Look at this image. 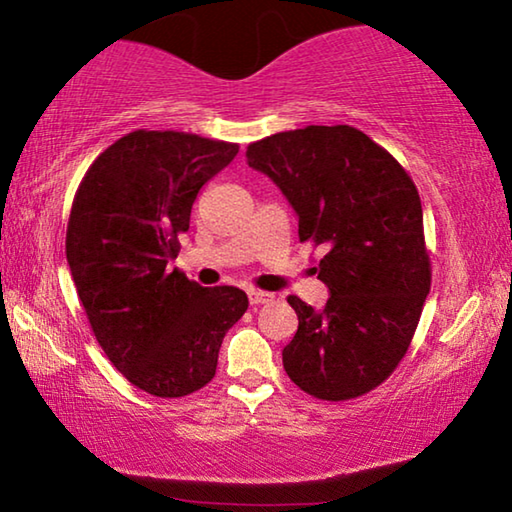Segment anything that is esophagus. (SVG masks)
<instances>
[{
  "instance_id": "34e87169",
  "label": "esophagus",
  "mask_w": 512,
  "mask_h": 512,
  "mask_svg": "<svg viewBox=\"0 0 512 512\" xmlns=\"http://www.w3.org/2000/svg\"><path fill=\"white\" fill-rule=\"evenodd\" d=\"M270 300H272V293L256 291V288H251V291H249V302H251V307H258V305H263V302H270Z\"/></svg>"
}]
</instances>
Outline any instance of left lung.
Masks as SVG:
<instances>
[{"label":"left lung","instance_id":"1","mask_svg":"<svg viewBox=\"0 0 512 512\" xmlns=\"http://www.w3.org/2000/svg\"><path fill=\"white\" fill-rule=\"evenodd\" d=\"M247 164L293 205L300 242L325 249L314 268L330 291L325 307L288 295L298 314V332L281 353L288 379L328 402L365 395L409 351L432 284L416 184L348 124L256 140Z\"/></svg>","mask_w":512,"mask_h":512}]
</instances>
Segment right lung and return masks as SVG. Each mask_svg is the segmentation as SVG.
Masks as SVG:
<instances>
[{"label":"right lung","mask_w":512,"mask_h":512,"mask_svg":"<svg viewBox=\"0 0 512 512\" xmlns=\"http://www.w3.org/2000/svg\"><path fill=\"white\" fill-rule=\"evenodd\" d=\"M240 145L184 131H131L94 159L73 198L66 261L96 342L136 388L184 397L217 372L249 307L235 286L168 272L191 205Z\"/></svg>","instance_id":"right-lung-1"}]
</instances>
